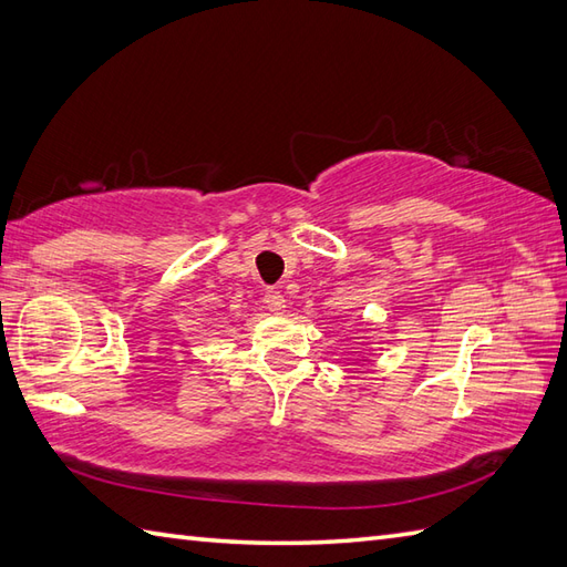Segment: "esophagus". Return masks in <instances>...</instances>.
I'll return each mask as SVG.
<instances>
[{
	"instance_id": "34e87169",
	"label": "esophagus",
	"mask_w": 567,
	"mask_h": 567,
	"mask_svg": "<svg viewBox=\"0 0 567 567\" xmlns=\"http://www.w3.org/2000/svg\"><path fill=\"white\" fill-rule=\"evenodd\" d=\"M262 301H266V307L270 313L275 316H282L287 311V299L282 292H278V289H268L266 297H262Z\"/></svg>"
}]
</instances>
